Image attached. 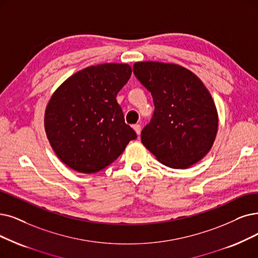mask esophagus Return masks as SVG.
I'll return each mask as SVG.
<instances>
[{"mask_svg": "<svg viewBox=\"0 0 258 258\" xmlns=\"http://www.w3.org/2000/svg\"><path fill=\"white\" fill-rule=\"evenodd\" d=\"M133 129H135V131L137 132V135H138V136H140L141 130H142V127H141V125H139V123H137V125L133 126Z\"/></svg>", "mask_w": 258, "mask_h": 258, "instance_id": "esophagus-1", "label": "esophagus"}]
</instances>
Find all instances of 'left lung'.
<instances>
[{"instance_id":"obj_1","label":"left lung","mask_w":258,"mask_h":258,"mask_svg":"<svg viewBox=\"0 0 258 258\" xmlns=\"http://www.w3.org/2000/svg\"><path fill=\"white\" fill-rule=\"evenodd\" d=\"M133 73L152 95L154 112L141 140L159 162L188 168L211 150L218 130L214 99L199 77L173 63L144 61Z\"/></svg>"}]
</instances>
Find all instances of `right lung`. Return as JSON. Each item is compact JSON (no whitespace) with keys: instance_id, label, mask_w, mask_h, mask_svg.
I'll return each instance as SVG.
<instances>
[{"instance_id":"right-lung-1","label":"right lung","mask_w":258,"mask_h":258,"mask_svg":"<svg viewBox=\"0 0 258 258\" xmlns=\"http://www.w3.org/2000/svg\"><path fill=\"white\" fill-rule=\"evenodd\" d=\"M132 73L126 63L88 67L69 77L45 109L46 137L56 156L82 173L114 162L137 133L125 122L116 95Z\"/></svg>"}]
</instances>
